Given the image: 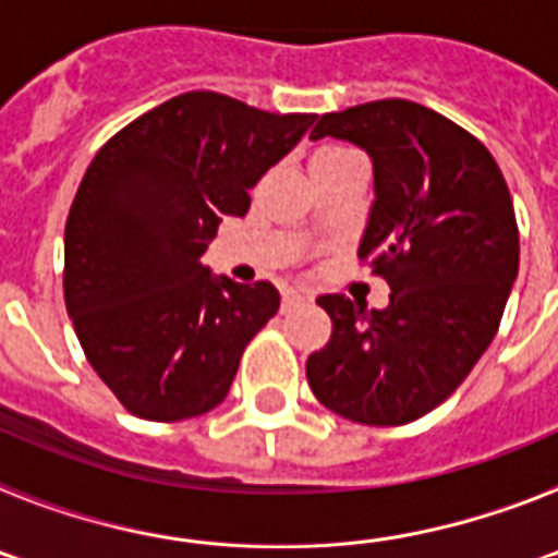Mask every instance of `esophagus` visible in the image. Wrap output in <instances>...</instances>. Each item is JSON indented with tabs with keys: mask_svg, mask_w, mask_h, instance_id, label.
<instances>
[{
	"mask_svg": "<svg viewBox=\"0 0 558 558\" xmlns=\"http://www.w3.org/2000/svg\"><path fill=\"white\" fill-rule=\"evenodd\" d=\"M302 299H304V295L295 293V290H288V293H282V313H288V310L293 307V304L302 302Z\"/></svg>",
	"mask_w": 558,
	"mask_h": 558,
	"instance_id": "1",
	"label": "esophagus"
}]
</instances>
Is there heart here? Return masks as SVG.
Wrapping results in <instances>:
<instances>
[{"instance_id":"heart-1","label":"heart","mask_w":558,"mask_h":558,"mask_svg":"<svg viewBox=\"0 0 558 558\" xmlns=\"http://www.w3.org/2000/svg\"><path fill=\"white\" fill-rule=\"evenodd\" d=\"M357 159V153L349 150L347 145H338V142H324L313 150L310 156V172H324V170H335V167L347 165V161Z\"/></svg>"}]
</instances>
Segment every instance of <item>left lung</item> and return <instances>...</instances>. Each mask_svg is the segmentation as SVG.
Listing matches in <instances>:
<instances>
[{
    "label": "left lung",
    "instance_id": "obj_1",
    "mask_svg": "<svg viewBox=\"0 0 558 558\" xmlns=\"http://www.w3.org/2000/svg\"><path fill=\"white\" fill-rule=\"evenodd\" d=\"M310 136L372 156L377 201L357 256L391 302L318 295L332 335L307 357V383L349 422L408 425L470 377L500 329L520 268L509 186L477 136L411 100L322 113Z\"/></svg>",
    "mask_w": 558,
    "mask_h": 558
}]
</instances>
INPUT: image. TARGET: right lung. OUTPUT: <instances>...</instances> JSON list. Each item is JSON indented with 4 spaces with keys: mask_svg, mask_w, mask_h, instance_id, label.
I'll list each match as a JSON object with an SVG mask.
<instances>
[{
    "mask_svg": "<svg viewBox=\"0 0 558 558\" xmlns=\"http://www.w3.org/2000/svg\"><path fill=\"white\" fill-rule=\"evenodd\" d=\"M310 125L313 113L186 92L97 150L66 218L63 299L83 354L128 413L179 422L226 399L279 293L215 279L201 256Z\"/></svg>",
    "mask_w": 558,
    "mask_h": 558,
    "instance_id": "1",
    "label": "right lung"
}]
</instances>
